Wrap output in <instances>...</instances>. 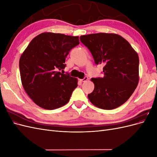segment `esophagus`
<instances>
[{"instance_id": "esophagus-1", "label": "esophagus", "mask_w": 157, "mask_h": 157, "mask_svg": "<svg viewBox=\"0 0 157 157\" xmlns=\"http://www.w3.org/2000/svg\"><path fill=\"white\" fill-rule=\"evenodd\" d=\"M88 79V77H84L82 79H81L80 80H81V82H86Z\"/></svg>"}]
</instances>
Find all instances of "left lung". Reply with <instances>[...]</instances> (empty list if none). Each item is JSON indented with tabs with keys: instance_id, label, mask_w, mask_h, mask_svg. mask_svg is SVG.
<instances>
[{
	"instance_id": "8db88e82",
	"label": "left lung",
	"mask_w": 157,
	"mask_h": 157,
	"mask_svg": "<svg viewBox=\"0 0 157 157\" xmlns=\"http://www.w3.org/2000/svg\"><path fill=\"white\" fill-rule=\"evenodd\" d=\"M96 65L103 64L104 77L92 78L94 91L88 95L93 105L111 110L124 104L139 82V57L126 40L112 33L80 36Z\"/></svg>"
}]
</instances>
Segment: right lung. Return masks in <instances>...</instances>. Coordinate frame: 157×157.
<instances>
[{"label": "right lung", "instance_id": "right-lung-1", "mask_svg": "<svg viewBox=\"0 0 157 157\" xmlns=\"http://www.w3.org/2000/svg\"><path fill=\"white\" fill-rule=\"evenodd\" d=\"M79 43L78 36L43 33L23 52L19 63L22 85L37 105L52 110L68 103L77 79L60 71L66 67L70 50Z\"/></svg>", "mask_w": 157, "mask_h": 157}]
</instances>
